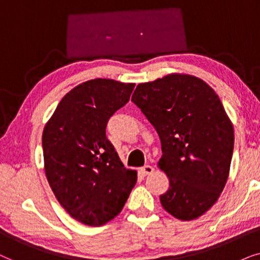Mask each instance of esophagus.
<instances>
[{"label":"esophagus","instance_id":"obj_1","mask_svg":"<svg viewBox=\"0 0 260 260\" xmlns=\"http://www.w3.org/2000/svg\"><path fill=\"white\" fill-rule=\"evenodd\" d=\"M153 171H154V168H153V166H151V165H145V166H143V168H140V172L144 176L151 175Z\"/></svg>","mask_w":260,"mask_h":260}]
</instances>
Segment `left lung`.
Segmentation results:
<instances>
[{
  "mask_svg": "<svg viewBox=\"0 0 260 260\" xmlns=\"http://www.w3.org/2000/svg\"><path fill=\"white\" fill-rule=\"evenodd\" d=\"M132 102L160 139L158 168L170 179L162 208L183 221L203 215L226 185L234 147L233 124L219 96L201 78L171 74L138 84Z\"/></svg>",
  "mask_w": 260,
  "mask_h": 260,
  "instance_id": "1",
  "label": "left lung"
}]
</instances>
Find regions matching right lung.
<instances>
[{
    "instance_id": "obj_1",
    "label": "right lung",
    "mask_w": 260,
    "mask_h": 260,
    "mask_svg": "<svg viewBox=\"0 0 260 260\" xmlns=\"http://www.w3.org/2000/svg\"><path fill=\"white\" fill-rule=\"evenodd\" d=\"M133 83L96 78L75 86L45 124V174L55 199L70 216L101 226L121 210L137 183L126 169L106 127L129 101Z\"/></svg>"
}]
</instances>
